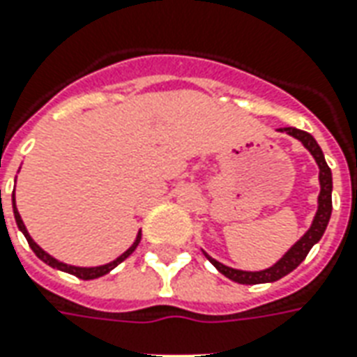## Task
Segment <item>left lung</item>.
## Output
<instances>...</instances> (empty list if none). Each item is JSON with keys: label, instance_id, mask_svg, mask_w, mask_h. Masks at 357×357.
Returning a JSON list of instances; mask_svg holds the SVG:
<instances>
[{"label": "left lung", "instance_id": "left-lung-1", "mask_svg": "<svg viewBox=\"0 0 357 357\" xmlns=\"http://www.w3.org/2000/svg\"><path fill=\"white\" fill-rule=\"evenodd\" d=\"M280 131H286L288 135L296 137L298 141L303 143V146L307 149L309 153L313 154V158L317 162L319 166V181H321V193H319V208L315 218H313V224L307 230V234L294 245V248L286 253V255L276 263L271 268L266 271H259V273H248V271H236V268H230V266L222 265L218 261H214L213 257H208L206 253V259L213 263L218 271H220L226 278H230L234 282L238 284H265V282H274V280H280L282 276L290 274L296 266L300 265L301 261L307 257L309 249L313 248L317 243L319 239L323 238V234L326 230V224H328V218H331V213H333V174H331V168L326 166L325 156H323V151L317 144V141L313 137L301 131V129H296V127H286V129H280Z\"/></svg>", "mask_w": 357, "mask_h": 357}]
</instances>
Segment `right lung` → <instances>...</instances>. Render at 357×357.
<instances>
[{
    "label": "right lung",
    "instance_id": "add662e5",
    "mask_svg": "<svg viewBox=\"0 0 357 357\" xmlns=\"http://www.w3.org/2000/svg\"><path fill=\"white\" fill-rule=\"evenodd\" d=\"M13 203H15V197H13ZM13 213H15V220H17V226H19V230L24 234V238H26V241H29V245H31V249L36 253V257L38 259H42L46 265L54 266V268H59V271H63V273H69V274H75L77 278H83V280H92V278H100V276H104V274H108L112 268H116V266L121 263V261H126L127 257L131 255L133 251H135L137 243H139V239H141V236L137 238V241L131 245V248L127 249L126 253L121 257H118L116 261H112V263H108V265H102V266H92V268H83V266H71V265H66V263H59L57 259H54L52 255H48L44 249H40L36 243H34V239L29 236V231H26V228H24V224H22L21 220V214H19V211H17V206H13Z\"/></svg>",
    "mask_w": 357,
    "mask_h": 357
}]
</instances>
